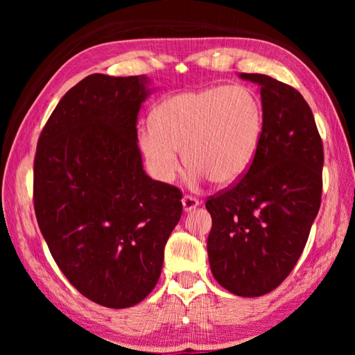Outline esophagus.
<instances>
[{"label": "esophagus", "instance_id": "34e87169", "mask_svg": "<svg viewBox=\"0 0 355 355\" xmlns=\"http://www.w3.org/2000/svg\"><path fill=\"white\" fill-rule=\"evenodd\" d=\"M182 203H183L184 213H191L192 209H196L197 207H199V200L194 199V197H191V196H184L182 199Z\"/></svg>", "mask_w": 355, "mask_h": 355}]
</instances>
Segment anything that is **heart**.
Here are the masks:
<instances>
[{
	"instance_id": "obj_1",
	"label": "heart",
	"mask_w": 355,
	"mask_h": 355,
	"mask_svg": "<svg viewBox=\"0 0 355 355\" xmlns=\"http://www.w3.org/2000/svg\"><path fill=\"white\" fill-rule=\"evenodd\" d=\"M153 117L137 128L150 172L158 182L172 183L183 150L186 178L194 188L208 178L219 186L241 180L257 158L264 127L260 97L239 84L171 95Z\"/></svg>"
}]
</instances>
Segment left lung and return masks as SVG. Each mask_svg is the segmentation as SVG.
Returning <instances> with one entry per match:
<instances>
[{
	"label": "left lung",
	"instance_id": "left-lung-1",
	"mask_svg": "<svg viewBox=\"0 0 355 355\" xmlns=\"http://www.w3.org/2000/svg\"><path fill=\"white\" fill-rule=\"evenodd\" d=\"M263 136L243 180L207 202L214 279L236 296H263L293 271L320 211L324 152L313 112L296 89L261 73Z\"/></svg>",
	"mask_w": 355,
	"mask_h": 355
}]
</instances>
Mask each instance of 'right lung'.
<instances>
[{
  "label": "right lung",
  "mask_w": 355,
  "mask_h": 355,
  "mask_svg": "<svg viewBox=\"0 0 355 355\" xmlns=\"http://www.w3.org/2000/svg\"><path fill=\"white\" fill-rule=\"evenodd\" d=\"M148 76L94 73L59 101L39 137L34 209L53 258L83 296L128 309L153 290L182 192L155 182L137 147Z\"/></svg>",
  "instance_id": "obj_1"
}]
</instances>
